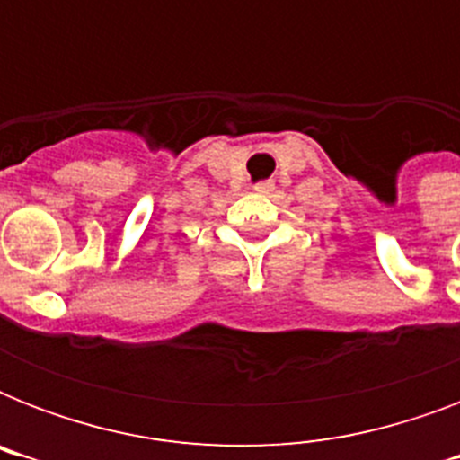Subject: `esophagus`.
Instances as JSON below:
<instances>
[{
    "label": "esophagus",
    "mask_w": 460,
    "mask_h": 460,
    "mask_svg": "<svg viewBox=\"0 0 460 460\" xmlns=\"http://www.w3.org/2000/svg\"><path fill=\"white\" fill-rule=\"evenodd\" d=\"M255 190H258V193H272L274 181H260V183H255Z\"/></svg>",
    "instance_id": "1"
}]
</instances>
